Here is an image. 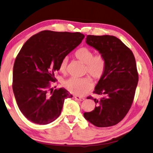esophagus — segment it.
I'll return each mask as SVG.
<instances>
[{
  "label": "esophagus",
  "instance_id": "34e87169",
  "mask_svg": "<svg viewBox=\"0 0 153 153\" xmlns=\"http://www.w3.org/2000/svg\"><path fill=\"white\" fill-rule=\"evenodd\" d=\"M74 98L76 99V100H78V101H83L84 100H85V98L84 97H81V96H79V95H75L74 96Z\"/></svg>",
  "mask_w": 153,
  "mask_h": 153
}]
</instances>
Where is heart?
Segmentation results:
<instances>
[{"label": "heart", "mask_w": 153, "mask_h": 153, "mask_svg": "<svg viewBox=\"0 0 153 153\" xmlns=\"http://www.w3.org/2000/svg\"><path fill=\"white\" fill-rule=\"evenodd\" d=\"M74 56L81 62L86 64L85 72L89 73L95 79H100L105 73L107 68L106 60L102 54L94 56L93 52L86 47L80 48L74 53ZM68 59L64 58L62 60L60 70L62 72H66ZM64 86L69 91L76 95H82L93 88V84L89 76L76 78L71 77L64 82Z\"/></svg>", "instance_id": "heart-1"}]
</instances>
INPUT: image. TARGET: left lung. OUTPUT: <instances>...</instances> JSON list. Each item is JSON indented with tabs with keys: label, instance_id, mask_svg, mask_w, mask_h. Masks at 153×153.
I'll list each match as a JSON object with an SVG mask.
<instances>
[{
	"label": "left lung",
	"instance_id": "left-lung-1",
	"mask_svg": "<svg viewBox=\"0 0 153 153\" xmlns=\"http://www.w3.org/2000/svg\"><path fill=\"white\" fill-rule=\"evenodd\" d=\"M86 43L105 57V73L95 86L94 93L102 96L94 110L84 113L87 121L97 127L114 126L126 116L132 105L138 82L133 53L120 39L113 36H89Z\"/></svg>",
	"mask_w": 153,
	"mask_h": 153
}]
</instances>
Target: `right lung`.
<instances>
[{"label": "right lung", "mask_w": 153, "mask_h": 153, "mask_svg": "<svg viewBox=\"0 0 153 153\" xmlns=\"http://www.w3.org/2000/svg\"><path fill=\"white\" fill-rule=\"evenodd\" d=\"M85 36L79 32L42 31L31 37L15 59L13 90L17 105L26 118L45 125L61 114L64 101L72 95L64 88L53 91L54 72L62 59L81 44Z\"/></svg>", "instance_id": "right-lung-1"}]
</instances>
